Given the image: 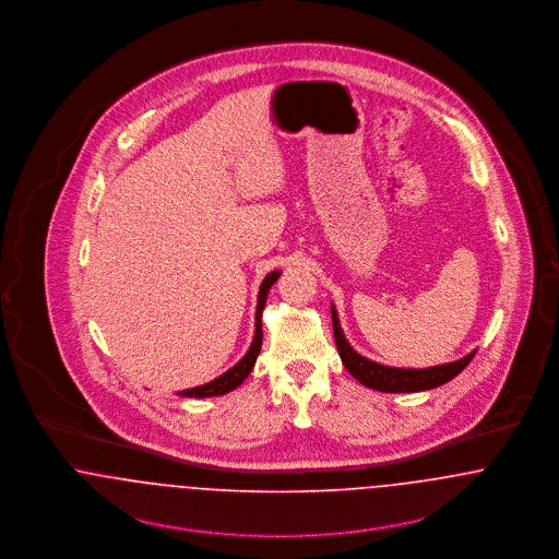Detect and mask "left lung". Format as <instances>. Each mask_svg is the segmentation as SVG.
Masks as SVG:
<instances>
[{"mask_svg": "<svg viewBox=\"0 0 559 559\" xmlns=\"http://www.w3.org/2000/svg\"><path fill=\"white\" fill-rule=\"evenodd\" d=\"M331 317H333V333H335V344L340 349L342 362L346 367L352 377H356L362 385L377 390V392H388V394H402V392H426L433 390L438 385H444L447 381L454 379L459 372L463 371L474 354L469 352L467 356L447 362V365H438V367H427V369H400V367H388V365H379L374 360L365 358L362 354H358L354 347L349 346V342L344 335V329L340 324V317L335 306L331 304Z\"/></svg>", "mask_w": 559, "mask_h": 559, "instance_id": "8db88e82", "label": "left lung"}]
</instances>
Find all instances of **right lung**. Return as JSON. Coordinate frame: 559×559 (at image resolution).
Masks as SVG:
<instances>
[{"mask_svg": "<svg viewBox=\"0 0 559 559\" xmlns=\"http://www.w3.org/2000/svg\"><path fill=\"white\" fill-rule=\"evenodd\" d=\"M281 276V270H272L270 274H266V278L262 281L260 285V293H258V308H255V335H253V342L247 349V354L240 358L239 362L228 369L226 372H222L219 377H215L210 383H203V385H197V388H188L178 392V396H185V399H212V396H224L233 390H237L240 383L249 377V372L253 371L255 367V360L260 356V349H262V340H264V333H262V312L266 308L267 292L270 287L278 281Z\"/></svg>", "mask_w": 559, "mask_h": 559, "instance_id": "add662e5", "label": "right lung"}]
</instances>
